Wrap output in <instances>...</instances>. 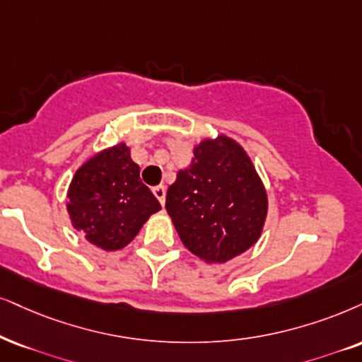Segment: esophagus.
<instances>
[{"mask_svg": "<svg viewBox=\"0 0 362 362\" xmlns=\"http://www.w3.org/2000/svg\"><path fill=\"white\" fill-rule=\"evenodd\" d=\"M153 195L157 197L158 199V202L160 204H165V195H167V189L163 185H157V187H153Z\"/></svg>", "mask_w": 362, "mask_h": 362, "instance_id": "obj_1", "label": "esophagus"}]
</instances>
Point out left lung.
Masks as SVG:
<instances>
[{"label":"left lung","instance_id":"8db88e82","mask_svg":"<svg viewBox=\"0 0 362 362\" xmlns=\"http://www.w3.org/2000/svg\"><path fill=\"white\" fill-rule=\"evenodd\" d=\"M165 209L192 254L227 262L257 242L267 194L244 148L221 135L194 148L190 167L168 187Z\"/></svg>","mask_w":362,"mask_h":362}]
</instances>
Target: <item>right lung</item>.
I'll return each instance as SVG.
<instances>
[{"label":"right lung","mask_w":362,"mask_h":362,"mask_svg":"<svg viewBox=\"0 0 362 362\" xmlns=\"http://www.w3.org/2000/svg\"><path fill=\"white\" fill-rule=\"evenodd\" d=\"M162 209L140 180V167L125 144L103 150L85 162L68 189L73 227L103 250H118L134 240L150 215Z\"/></svg>","instance_id":"add662e5"}]
</instances>
